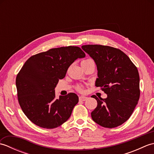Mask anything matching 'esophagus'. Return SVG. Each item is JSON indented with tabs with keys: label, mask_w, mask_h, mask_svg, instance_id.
<instances>
[{
	"label": "esophagus",
	"mask_w": 154,
	"mask_h": 154,
	"mask_svg": "<svg viewBox=\"0 0 154 154\" xmlns=\"http://www.w3.org/2000/svg\"><path fill=\"white\" fill-rule=\"evenodd\" d=\"M87 99V97H84V96H81L79 97V100H82V101H85Z\"/></svg>",
	"instance_id": "1"
}]
</instances>
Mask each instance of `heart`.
Listing matches in <instances>:
<instances>
[{"label": "heart", "instance_id": "obj_1", "mask_svg": "<svg viewBox=\"0 0 154 154\" xmlns=\"http://www.w3.org/2000/svg\"><path fill=\"white\" fill-rule=\"evenodd\" d=\"M91 62H93V61L91 60V59L89 58H87L85 59V60H83L82 61H81V65L83 66L85 65H87L88 63H90ZM76 89L77 91H79V92H83L84 91V86L83 85H79L77 86L76 87Z\"/></svg>", "mask_w": 154, "mask_h": 154}]
</instances>
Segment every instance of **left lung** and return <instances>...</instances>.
Listing matches in <instances>:
<instances>
[{
  "label": "left lung",
  "instance_id": "1",
  "mask_svg": "<svg viewBox=\"0 0 154 154\" xmlns=\"http://www.w3.org/2000/svg\"><path fill=\"white\" fill-rule=\"evenodd\" d=\"M83 50L95 61L100 87L107 98H94L97 106L91 112L94 122L112 128L128 120L138 103L140 95L138 69L127 55L118 48L103 45H85Z\"/></svg>",
  "mask_w": 154,
  "mask_h": 154
}]
</instances>
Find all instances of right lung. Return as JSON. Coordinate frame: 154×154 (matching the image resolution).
I'll list each match as a JSON object with an SVG mask.
<instances>
[{
    "instance_id": "1",
    "label": "right lung",
    "mask_w": 154,
    "mask_h": 154,
    "mask_svg": "<svg viewBox=\"0 0 154 154\" xmlns=\"http://www.w3.org/2000/svg\"><path fill=\"white\" fill-rule=\"evenodd\" d=\"M85 57L80 48L70 45L41 52L25 62L16 76V85L20 106L32 122L53 129L69 119L79 97L70 93L56 99L54 89L74 61Z\"/></svg>"
}]
</instances>
